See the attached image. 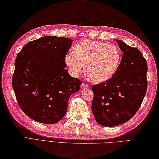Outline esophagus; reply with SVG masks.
<instances>
[{
	"label": "esophagus",
	"instance_id": "34e87169",
	"mask_svg": "<svg viewBox=\"0 0 159 159\" xmlns=\"http://www.w3.org/2000/svg\"><path fill=\"white\" fill-rule=\"evenodd\" d=\"M81 88H82V89H85V88H88V85L86 84L83 83L81 85Z\"/></svg>",
	"mask_w": 159,
	"mask_h": 159
}]
</instances>
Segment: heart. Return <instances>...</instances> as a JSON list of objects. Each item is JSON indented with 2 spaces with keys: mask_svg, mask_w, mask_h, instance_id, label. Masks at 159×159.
I'll return each instance as SVG.
<instances>
[{
  "mask_svg": "<svg viewBox=\"0 0 159 159\" xmlns=\"http://www.w3.org/2000/svg\"><path fill=\"white\" fill-rule=\"evenodd\" d=\"M65 59L73 75L78 76L85 66L88 78L100 83L108 80L116 72L121 52L115 45L85 40L77 45L75 51L68 52Z\"/></svg>",
  "mask_w": 159,
  "mask_h": 159,
  "instance_id": "b5f03b06",
  "label": "heart"
}]
</instances>
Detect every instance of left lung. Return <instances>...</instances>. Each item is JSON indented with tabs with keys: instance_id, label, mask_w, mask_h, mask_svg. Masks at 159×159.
Wrapping results in <instances>:
<instances>
[{
	"instance_id": "left-lung-1",
	"label": "left lung",
	"mask_w": 159,
	"mask_h": 159,
	"mask_svg": "<svg viewBox=\"0 0 159 159\" xmlns=\"http://www.w3.org/2000/svg\"><path fill=\"white\" fill-rule=\"evenodd\" d=\"M123 52L116 72L94 85L92 111L98 124L116 126L128 122L139 109L147 89V63L137 49L116 39Z\"/></svg>"
}]
</instances>
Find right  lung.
Wrapping results in <instances>:
<instances>
[{
  "label": "right lung",
  "mask_w": 159,
  "mask_h": 159,
  "mask_svg": "<svg viewBox=\"0 0 159 159\" xmlns=\"http://www.w3.org/2000/svg\"><path fill=\"white\" fill-rule=\"evenodd\" d=\"M70 39L45 36L29 42L17 54L12 85L20 108L27 116L55 124L66 115L72 93L81 81L66 69Z\"/></svg>",
  "instance_id": "obj_1"
}]
</instances>
